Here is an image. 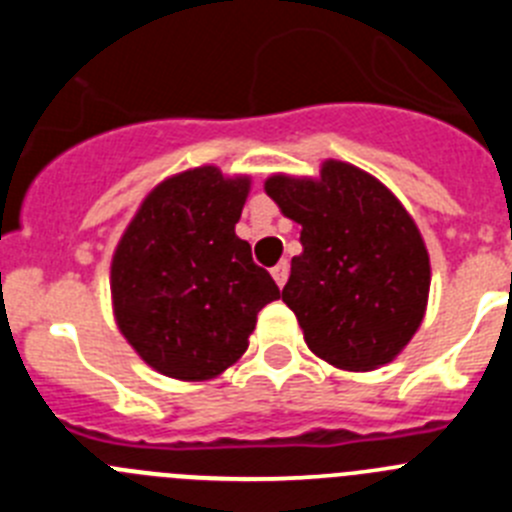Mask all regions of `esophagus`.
<instances>
[{
  "label": "esophagus",
  "mask_w": 512,
  "mask_h": 512,
  "mask_svg": "<svg viewBox=\"0 0 512 512\" xmlns=\"http://www.w3.org/2000/svg\"><path fill=\"white\" fill-rule=\"evenodd\" d=\"M271 277H274V282H277L279 287H284V282H287V277H289V264H287V261H279V264L274 266V269H271Z\"/></svg>",
  "instance_id": "1"
}]
</instances>
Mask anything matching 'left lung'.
<instances>
[{
  "label": "left lung",
  "mask_w": 512,
  "mask_h": 512,
  "mask_svg": "<svg viewBox=\"0 0 512 512\" xmlns=\"http://www.w3.org/2000/svg\"><path fill=\"white\" fill-rule=\"evenodd\" d=\"M266 194L302 225L282 300L312 354L348 372L390 364L423 320L431 264L413 217L374 176L325 161L320 179L271 176Z\"/></svg>",
  "instance_id": "obj_1"
}]
</instances>
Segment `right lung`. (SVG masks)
I'll return each mask as SVG.
<instances>
[{"label":"right lung","mask_w":512,"mask_h":512,"mask_svg":"<svg viewBox=\"0 0 512 512\" xmlns=\"http://www.w3.org/2000/svg\"><path fill=\"white\" fill-rule=\"evenodd\" d=\"M248 179L215 166L158 184L112 259V300L122 336L156 372L212 379L241 359L256 315L279 287L235 235Z\"/></svg>","instance_id":"1"}]
</instances>
